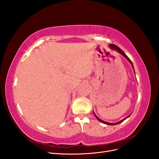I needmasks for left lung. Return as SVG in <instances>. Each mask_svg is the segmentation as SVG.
<instances>
[{
	"mask_svg": "<svg viewBox=\"0 0 159 159\" xmlns=\"http://www.w3.org/2000/svg\"><path fill=\"white\" fill-rule=\"evenodd\" d=\"M109 48L111 50H115V51H117V52H119V54H121L122 56H123L125 57V58L130 62V63L131 64V66H132V67H133V70H134V67H133V63H132V61H131V60H130L129 57H127V56L125 54V52L122 50H121L118 47V46H115V44H109ZM134 74H135V73H134ZM93 114H94V115H95V117H96V119H97L99 121H100L101 123H104V124H105V125H117V124H119V123H122L123 121H125V120L126 119H127L128 117H130V115H131V114H130L129 115H128L127 117H126L125 118H124L123 119H122V120H121V121H119V122H117V123H109V122H107V121H103V120H102V119H100L97 115H96L95 114V113L93 112Z\"/></svg>",
	"mask_w": 159,
	"mask_h": 159,
	"instance_id": "left-lung-1",
	"label": "left lung"
}]
</instances>
